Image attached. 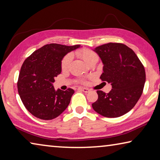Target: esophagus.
<instances>
[{
	"label": "esophagus",
	"mask_w": 160,
	"mask_h": 160,
	"mask_svg": "<svg viewBox=\"0 0 160 160\" xmlns=\"http://www.w3.org/2000/svg\"><path fill=\"white\" fill-rule=\"evenodd\" d=\"M78 90H82V92H85V93L89 92V91H90V90L88 89V88H78Z\"/></svg>",
	"instance_id": "34e87169"
}]
</instances>
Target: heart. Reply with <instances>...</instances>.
I'll list each match as a JSON object with an SVG mask.
<instances>
[{"label":"heart","instance_id":"b5f03b06","mask_svg":"<svg viewBox=\"0 0 160 160\" xmlns=\"http://www.w3.org/2000/svg\"><path fill=\"white\" fill-rule=\"evenodd\" d=\"M75 55H77L78 58H80L81 59H82L86 63H88V64H89L94 58L98 57V55L96 54L95 52L89 49H86V48L76 51ZM71 61H72V55L68 54L65 55V56L63 58V59L62 60V62H61L62 70L68 69ZM80 81L81 82H82V80H80Z\"/></svg>","mask_w":160,"mask_h":160}]
</instances>
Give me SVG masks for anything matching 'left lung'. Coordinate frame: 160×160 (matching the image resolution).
<instances>
[{
  "instance_id": "left-lung-1",
  "label": "left lung",
  "mask_w": 160,
  "mask_h": 160,
  "mask_svg": "<svg viewBox=\"0 0 160 160\" xmlns=\"http://www.w3.org/2000/svg\"><path fill=\"white\" fill-rule=\"evenodd\" d=\"M103 63L102 81L111 83L108 93L98 90L93 110L106 118H118L132 109L141 97L146 80L145 70L135 52L127 45L109 42L93 50Z\"/></svg>"
}]
</instances>
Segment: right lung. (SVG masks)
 I'll return each mask as SVG.
<instances>
[{
  "mask_svg": "<svg viewBox=\"0 0 160 160\" xmlns=\"http://www.w3.org/2000/svg\"><path fill=\"white\" fill-rule=\"evenodd\" d=\"M80 46L47 44L25 60L19 73L18 91L32 115L41 120H52L68 108L75 91L71 88L55 90L52 83L61 72L63 57Z\"/></svg>",
  "mask_w": 160,
  "mask_h": 160,
  "instance_id": "right-lung-1",
  "label": "right lung"
}]
</instances>
